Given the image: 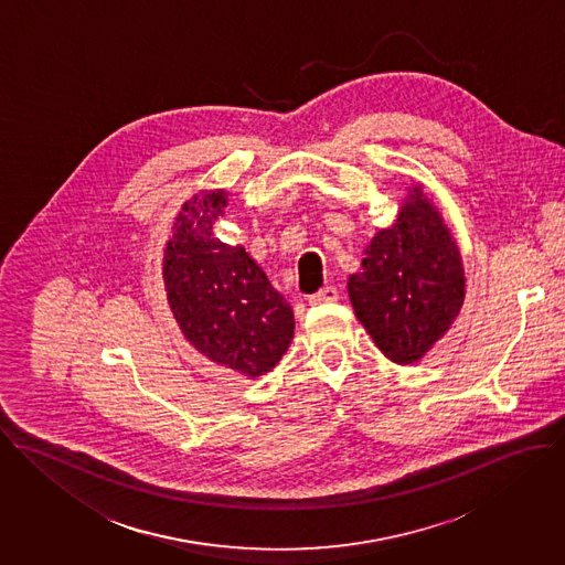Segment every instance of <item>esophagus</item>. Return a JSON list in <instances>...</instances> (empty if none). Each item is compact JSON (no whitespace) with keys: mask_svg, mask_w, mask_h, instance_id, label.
Listing matches in <instances>:
<instances>
[{"mask_svg":"<svg viewBox=\"0 0 565 565\" xmlns=\"http://www.w3.org/2000/svg\"><path fill=\"white\" fill-rule=\"evenodd\" d=\"M334 301H339V290L334 286H326L310 297V306H326V303H334Z\"/></svg>","mask_w":565,"mask_h":565,"instance_id":"34e87169","label":"esophagus"}]
</instances>
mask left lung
Returning <instances> with one entry per match:
<instances>
[{
	"mask_svg": "<svg viewBox=\"0 0 565 565\" xmlns=\"http://www.w3.org/2000/svg\"><path fill=\"white\" fill-rule=\"evenodd\" d=\"M413 192L397 223L371 239L362 270L347 284L355 317L397 364L417 362L441 339L465 299L450 231L424 192Z\"/></svg>",
	"mask_w": 565,
	"mask_h": 565,
	"instance_id": "obj_1",
	"label": "left lung"
}]
</instances>
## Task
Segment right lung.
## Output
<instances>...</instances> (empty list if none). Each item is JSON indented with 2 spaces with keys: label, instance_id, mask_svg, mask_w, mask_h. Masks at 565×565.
<instances>
[{
  "label": "right lung",
  "instance_id": "right-lung-1",
  "mask_svg": "<svg viewBox=\"0 0 565 565\" xmlns=\"http://www.w3.org/2000/svg\"><path fill=\"white\" fill-rule=\"evenodd\" d=\"M225 207V192L185 203L163 259L168 301L185 339L201 353L259 377L292 340V308L242 246L214 235V221Z\"/></svg>",
  "mask_w": 565,
  "mask_h": 565
}]
</instances>
